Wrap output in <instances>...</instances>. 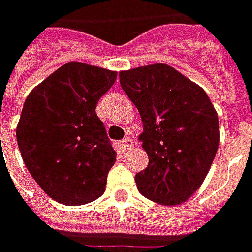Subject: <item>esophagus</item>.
Returning a JSON list of instances; mask_svg holds the SVG:
<instances>
[{"instance_id":"obj_1","label":"esophagus","mask_w":252,"mask_h":252,"mask_svg":"<svg viewBox=\"0 0 252 252\" xmlns=\"http://www.w3.org/2000/svg\"><path fill=\"white\" fill-rule=\"evenodd\" d=\"M120 145H121V148L124 149V150H128V149H131L133 146V140L129 136H126L124 139L120 142Z\"/></svg>"}]
</instances>
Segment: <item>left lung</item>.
I'll list each match as a JSON object with an SVG mask.
<instances>
[{"mask_svg": "<svg viewBox=\"0 0 252 252\" xmlns=\"http://www.w3.org/2000/svg\"><path fill=\"white\" fill-rule=\"evenodd\" d=\"M120 84L143 123L149 164L138 190L162 205L186 201L203 184L220 145L218 114L205 91L168 64L121 71Z\"/></svg>", "mask_w": 252, "mask_h": 252, "instance_id": "1", "label": "left lung"}]
</instances>
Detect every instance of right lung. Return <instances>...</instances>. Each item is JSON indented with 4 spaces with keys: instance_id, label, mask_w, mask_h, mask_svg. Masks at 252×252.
<instances>
[{
    "instance_id": "add662e5",
    "label": "right lung",
    "mask_w": 252,
    "mask_h": 252,
    "mask_svg": "<svg viewBox=\"0 0 252 252\" xmlns=\"http://www.w3.org/2000/svg\"><path fill=\"white\" fill-rule=\"evenodd\" d=\"M116 71L68 62L29 94L16 128L25 165L51 198L66 205L103 194L116 152L96 104Z\"/></svg>"
}]
</instances>
